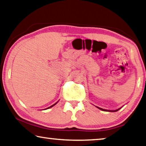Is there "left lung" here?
Listing matches in <instances>:
<instances>
[{
  "instance_id": "8db88e82",
  "label": "left lung",
  "mask_w": 146,
  "mask_h": 146,
  "mask_svg": "<svg viewBox=\"0 0 146 146\" xmlns=\"http://www.w3.org/2000/svg\"><path fill=\"white\" fill-rule=\"evenodd\" d=\"M95 107H96V108H99L100 110H103V111H106V112H117V111H118L119 110H120L121 108L123 107H121V108H117V109H116V110H106V109H103V108H100V107H97V106H95Z\"/></svg>"
}]
</instances>
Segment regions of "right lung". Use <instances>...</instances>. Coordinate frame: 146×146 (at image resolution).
<instances>
[{"label": "right lung", "instance_id": "add662e5", "mask_svg": "<svg viewBox=\"0 0 146 146\" xmlns=\"http://www.w3.org/2000/svg\"><path fill=\"white\" fill-rule=\"evenodd\" d=\"M58 102H59V101H58ZM58 102H56V103H55V104H54V105H52V106H50V107H48V108H45V109H44V110H46V109H48V108H52V107H54V105H56V104H57V103H58Z\"/></svg>", "mask_w": 146, "mask_h": 146}]
</instances>
